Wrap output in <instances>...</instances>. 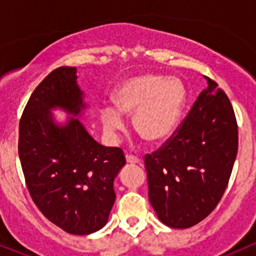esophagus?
<instances>
[{
    "label": "esophagus",
    "instance_id": "esophagus-1",
    "mask_svg": "<svg viewBox=\"0 0 256 256\" xmlns=\"http://www.w3.org/2000/svg\"><path fill=\"white\" fill-rule=\"evenodd\" d=\"M142 160L140 159L138 156L136 155H126V162H130V164H141Z\"/></svg>",
    "mask_w": 256,
    "mask_h": 256
}]
</instances>
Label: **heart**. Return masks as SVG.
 <instances>
[{
  "instance_id": "1",
  "label": "heart",
  "mask_w": 256,
  "mask_h": 256,
  "mask_svg": "<svg viewBox=\"0 0 256 256\" xmlns=\"http://www.w3.org/2000/svg\"><path fill=\"white\" fill-rule=\"evenodd\" d=\"M186 87L176 76L144 74L126 79L112 94V108L101 110V122L108 133L124 128L120 114L133 116L136 132L148 142L164 141L180 122L186 102Z\"/></svg>"
}]
</instances>
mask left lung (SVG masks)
Listing matches in <instances>:
<instances>
[{
	"label": "left lung",
	"mask_w": 256,
	"mask_h": 256,
	"mask_svg": "<svg viewBox=\"0 0 256 256\" xmlns=\"http://www.w3.org/2000/svg\"><path fill=\"white\" fill-rule=\"evenodd\" d=\"M208 83L173 134L144 155L148 200L172 228L192 227L216 209L238 150L230 98L216 80L208 78Z\"/></svg>",
	"instance_id": "8db88e82"
}]
</instances>
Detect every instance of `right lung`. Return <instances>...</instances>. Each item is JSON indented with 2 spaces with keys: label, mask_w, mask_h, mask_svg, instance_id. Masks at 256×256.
<instances>
[{
  "label": "right lung",
  "mask_w": 256,
  "mask_h": 256,
  "mask_svg": "<svg viewBox=\"0 0 256 256\" xmlns=\"http://www.w3.org/2000/svg\"><path fill=\"white\" fill-rule=\"evenodd\" d=\"M76 68H56L36 87L19 123V156L26 188L40 212L72 234L106 224L115 201L114 178L126 164L120 148L94 141L78 119L56 126L50 108L80 112Z\"/></svg>",
  "instance_id": "obj_1"
}]
</instances>
